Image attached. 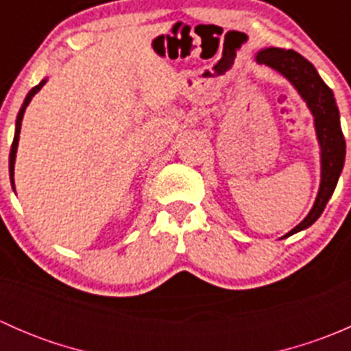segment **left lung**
I'll return each mask as SVG.
<instances>
[{
  "label": "left lung",
  "instance_id": "1",
  "mask_svg": "<svg viewBox=\"0 0 351 351\" xmlns=\"http://www.w3.org/2000/svg\"><path fill=\"white\" fill-rule=\"evenodd\" d=\"M256 61L260 64H267L278 73H282L290 83L295 86L300 97L307 101L314 115V125H316L317 139L321 146V186L317 193L314 207L307 214V217L300 222L297 228L287 236H292L302 229L309 228L311 224L319 219L326 207L328 200L338 183L339 173L345 162L346 144L343 137L341 125H339V112L336 107L335 97L331 88L319 77L317 71L307 59H304L299 52L292 49H277L270 47L258 52ZM284 236V238H287Z\"/></svg>",
  "mask_w": 351,
  "mask_h": 351
}]
</instances>
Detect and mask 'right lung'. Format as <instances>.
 Wrapping results in <instances>:
<instances>
[{
	"mask_svg": "<svg viewBox=\"0 0 351 351\" xmlns=\"http://www.w3.org/2000/svg\"><path fill=\"white\" fill-rule=\"evenodd\" d=\"M45 84V80L42 81L40 84H37V86L32 88L30 91H28L27 98H25L22 108H20L19 112V117H16V129H15V139H13V144H12V151H10V178H12V185H13V190H15V182H13V171H15V158H16V147H19V139H20V129H22V120H23V113H25V108L28 107V104H30L32 97H34L35 93H37L38 90H40L42 86Z\"/></svg>",
	"mask_w": 351,
	"mask_h": 351,
	"instance_id": "obj_1",
	"label": "right lung"
}]
</instances>
